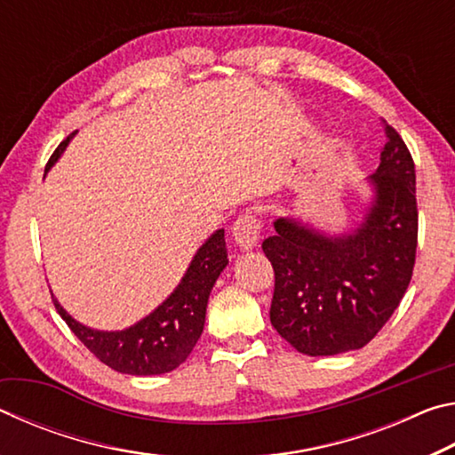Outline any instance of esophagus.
<instances>
[{
    "mask_svg": "<svg viewBox=\"0 0 455 455\" xmlns=\"http://www.w3.org/2000/svg\"><path fill=\"white\" fill-rule=\"evenodd\" d=\"M233 236L235 243L241 246L243 251L255 249L260 236V220L252 212H246L238 217L233 225Z\"/></svg>",
    "mask_w": 455,
    "mask_h": 455,
    "instance_id": "esophagus-1",
    "label": "esophagus"
}]
</instances>
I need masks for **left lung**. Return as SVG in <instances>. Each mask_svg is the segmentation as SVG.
Listing matches in <instances>:
<instances>
[{
  "label": "left lung",
  "mask_w": 455,
  "mask_h": 455,
  "mask_svg": "<svg viewBox=\"0 0 455 455\" xmlns=\"http://www.w3.org/2000/svg\"><path fill=\"white\" fill-rule=\"evenodd\" d=\"M379 166L367 176L371 200L355 227L325 233L297 217H279L263 251L275 268L271 323L305 355L361 349L402 303L418 249L415 166L383 120Z\"/></svg>",
  "instance_id": "8db88e82"
}]
</instances>
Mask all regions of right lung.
Returning <instances> with one entry per match:
<instances>
[{
	"label": "right lung",
	"mask_w": 455,
	"mask_h": 455,
	"mask_svg": "<svg viewBox=\"0 0 455 455\" xmlns=\"http://www.w3.org/2000/svg\"><path fill=\"white\" fill-rule=\"evenodd\" d=\"M72 136L52 154L45 172L58 163ZM227 265L225 228H219L195 252L187 273L171 295L146 317L120 331L84 325L60 305L53 292L52 299L72 333L114 371L138 377L163 375L184 363L195 349L204 329L211 291Z\"/></svg>",
	"instance_id": "obj_1"
}]
</instances>
